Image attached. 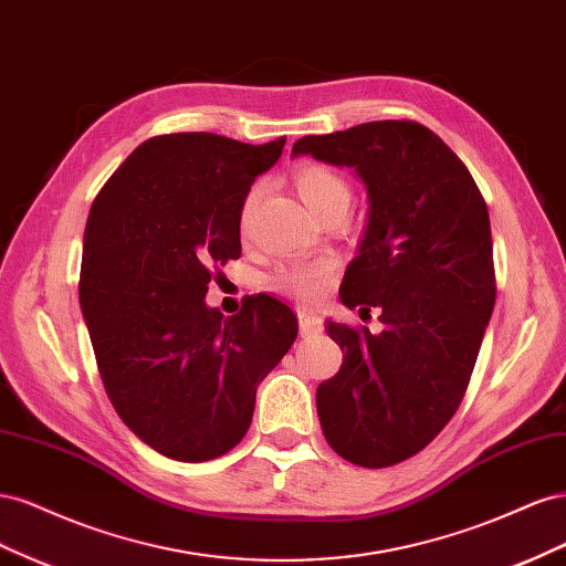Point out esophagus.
<instances>
[{
  "mask_svg": "<svg viewBox=\"0 0 566 566\" xmlns=\"http://www.w3.org/2000/svg\"><path fill=\"white\" fill-rule=\"evenodd\" d=\"M297 321H300V333L302 335H316V333L323 331V318L312 310H300Z\"/></svg>",
  "mask_w": 566,
  "mask_h": 566,
  "instance_id": "obj_1",
  "label": "esophagus"
}]
</instances>
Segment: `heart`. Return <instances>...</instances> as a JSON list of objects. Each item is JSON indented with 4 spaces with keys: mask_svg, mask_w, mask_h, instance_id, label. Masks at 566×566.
I'll return each mask as SVG.
<instances>
[{
    "mask_svg": "<svg viewBox=\"0 0 566 566\" xmlns=\"http://www.w3.org/2000/svg\"><path fill=\"white\" fill-rule=\"evenodd\" d=\"M295 188L302 198V202L310 208L318 219L331 214V212H345L349 208V198H352V188L347 179L342 177L335 169L321 163H304L297 167L295 172ZM262 188L252 186L250 191L243 198L241 205V217H238V224H241V233L248 235L256 202H260ZM335 266L328 260L321 262H310V264H295L281 269L276 273V285L285 293L304 297V300H314L318 297L328 283L333 281Z\"/></svg>",
    "mask_w": 566,
    "mask_h": 566,
    "instance_id": "b5f03b06",
    "label": "heart"
}]
</instances>
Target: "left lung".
<instances>
[{
	"label": "left lung",
	"instance_id": "obj_1",
	"mask_svg": "<svg viewBox=\"0 0 566 566\" xmlns=\"http://www.w3.org/2000/svg\"><path fill=\"white\" fill-rule=\"evenodd\" d=\"M293 156L352 167L368 217L339 300L382 331L325 321L342 366L316 389L323 434L361 468L416 455L458 410L495 302L486 202L468 167L418 123L304 136Z\"/></svg>",
	"mask_w": 566,
	"mask_h": 566
}]
</instances>
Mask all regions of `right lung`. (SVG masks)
<instances>
[{"label": "right lung", "instance_id": "obj_1", "mask_svg": "<svg viewBox=\"0 0 566 566\" xmlns=\"http://www.w3.org/2000/svg\"><path fill=\"white\" fill-rule=\"evenodd\" d=\"M285 139L208 132L144 142L96 196L84 229L80 306L117 416L181 462L224 455L248 432L256 387L297 337L287 304L208 306L212 269L241 256V205Z\"/></svg>", "mask_w": 566, "mask_h": 566}]
</instances>
